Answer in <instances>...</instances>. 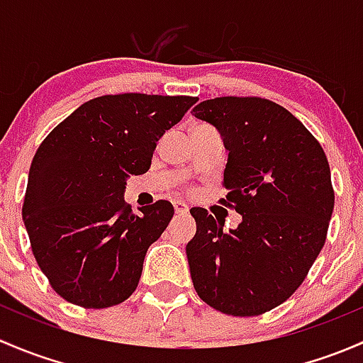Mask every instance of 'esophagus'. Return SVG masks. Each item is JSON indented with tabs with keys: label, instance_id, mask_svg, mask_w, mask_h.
<instances>
[{
	"label": "esophagus",
	"instance_id": "1",
	"mask_svg": "<svg viewBox=\"0 0 363 363\" xmlns=\"http://www.w3.org/2000/svg\"><path fill=\"white\" fill-rule=\"evenodd\" d=\"M173 206H174V211H177L178 215H185V213L189 211V206H186L183 201H173Z\"/></svg>",
	"mask_w": 363,
	"mask_h": 363
}]
</instances>
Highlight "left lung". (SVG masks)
Listing matches in <instances>:
<instances>
[{
    "label": "left lung",
    "instance_id": "left-lung-1",
    "mask_svg": "<svg viewBox=\"0 0 363 363\" xmlns=\"http://www.w3.org/2000/svg\"><path fill=\"white\" fill-rule=\"evenodd\" d=\"M220 133L229 152L222 203L241 215L236 229L192 208L186 245L194 289L233 316L283 304L304 281L334 211L330 167L313 134L279 104L262 98H215L192 110Z\"/></svg>",
    "mask_w": 363,
    "mask_h": 363
}]
</instances>
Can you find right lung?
I'll list each match as a JSON object with an SVG mask.
<instances>
[{
  "instance_id": "1",
  "label": "right lung",
  "mask_w": 363,
  "mask_h": 363,
  "mask_svg": "<svg viewBox=\"0 0 363 363\" xmlns=\"http://www.w3.org/2000/svg\"><path fill=\"white\" fill-rule=\"evenodd\" d=\"M192 96H101L78 106L40 145L22 220L52 289L82 308H110L136 290L143 260L174 215L157 201L133 213L130 174L150 169L157 141Z\"/></svg>"
}]
</instances>
